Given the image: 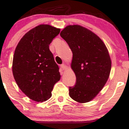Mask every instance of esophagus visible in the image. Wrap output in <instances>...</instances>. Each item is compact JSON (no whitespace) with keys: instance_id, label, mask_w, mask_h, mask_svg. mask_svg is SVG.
Instances as JSON below:
<instances>
[{"instance_id":"esophagus-1","label":"esophagus","mask_w":129,"mask_h":129,"mask_svg":"<svg viewBox=\"0 0 129 129\" xmlns=\"http://www.w3.org/2000/svg\"><path fill=\"white\" fill-rule=\"evenodd\" d=\"M60 67H61V69H63V70H65V69H66L67 68H68V66H67L66 65L64 64H61Z\"/></svg>"}]
</instances>
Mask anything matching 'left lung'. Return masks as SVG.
<instances>
[{
	"label": "left lung",
	"mask_w": 129,
	"mask_h": 129,
	"mask_svg": "<svg viewBox=\"0 0 129 129\" xmlns=\"http://www.w3.org/2000/svg\"><path fill=\"white\" fill-rule=\"evenodd\" d=\"M73 53L71 66L76 84L69 87V95L80 103L90 101L107 81L111 60L103 41L94 33L78 25H68L60 34Z\"/></svg>",
	"instance_id": "8db88e82"
}]
</instances>
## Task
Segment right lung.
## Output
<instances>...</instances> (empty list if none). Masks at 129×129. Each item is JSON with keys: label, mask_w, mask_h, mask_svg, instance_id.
Masks as SVG:
<instances>
[{"label": "right lung", "mask_w": 129, "mask_h": 129, "mask_svg": "<svg viewBox=\"0 0 129 129\" xmlns=\"http://www.w3.org/2000/svg\"><path fill=\"white\" fill-rule=\"evenodd\" d=\"M47 24L34 28L24 35L15 50L12 71L20 89L31 100L45 101L60 80L59 68L49 44L60 33Z\"/></svg>", "instance_id": "1"}]
</instances>
